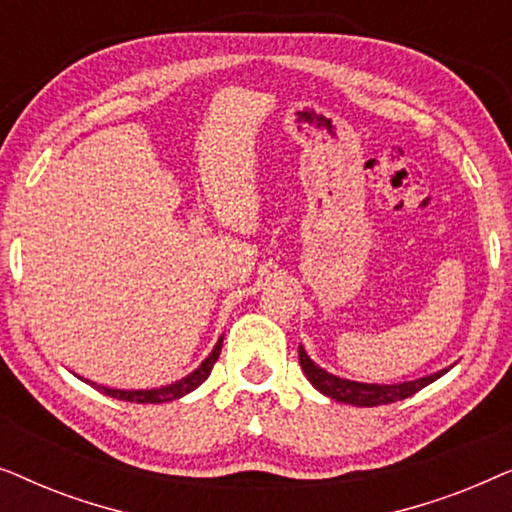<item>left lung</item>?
I'll list each match as a JSON object with an SVG mask.
<instances>
[{"instance_id": "obj_1", "label": "left lung", "mask_w": 512, "mask_h": 512, "mask_svg": "<svg viewBox=\"0 0 512 512\" xmlns=\"http://www.w3.org/2000/svg\"><path fill=\"white\" fill-rule=\"evenodd\" d=\"M298 359H300V368L310 384L321 394L333 398L338 403H349V405H359V408H375V405H387V403H396L403 401L412 394H417L419 389L429 387L431 382H436L438 377H443L447 370H452V366H447L438 373L419 377V380L412 382H398V384H370V382H356V380H347V377H338L333 373H328L326 368H321L314 363L310 356H307L305 347L298 345Z\"/></svg>"}]
</instances>
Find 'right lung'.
I'll use <instances>...</instances> for the list:
<instances>
[{
	"mask_svg": "<svg viewBox=\"0 0 512 512\" xmlns=\"http://www.w3.org/2000/svg\"><path fill=\"white\" fill-rule=\"evenodd\" d=\"M221 345H223V335L219 340H216V345L212 352L205 361L200 363L198 368L193 370V373H188L186 377H181V380L172 382V384H165V387H156V389H111V387H104V384H97V382H90V380H79L88 382L90 387L102 391V394H107L111 398H118V401H130V403H170V401H177V398L191 394L193 389H198L202 382L207 380L209 373H212L216 359H219L221 354Z\"/></svg>",
	"mask_w": 512,
	"mask_h": 512,
	"instance_id": "right-lung-1",
	"label": "right lung"
}]
</instances>
